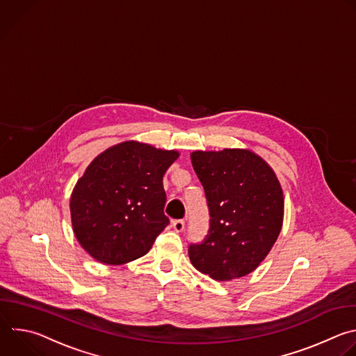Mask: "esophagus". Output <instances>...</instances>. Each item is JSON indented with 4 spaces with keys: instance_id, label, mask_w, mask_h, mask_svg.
<instances>
[{
    "instance_id": "1",
    "label": "esophagus",
    "mask_w": 356,
    "mask_h": 356,
    "mask_svg": "<svg viewBox=\"0 0 356 356\" xmlns=\"http://www.w3.org/2000/svg\"><path fill=\"white\" fill-rule=\"evenodd\" d=\"M172 227L176 232H181L184 229V221L183 220H175V221H172Z\"/></svg>"
}]
</instances>
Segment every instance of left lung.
<instances>
[{"instance_id":"8db88e82","label":"left lung","mask_w":356,"mask_h":356,"mask_svg":"<svg viewBox=\"0 0 356 356\" xmlns=\"http://www.w3.org/2000/svg\"><path fill=\"white\" fill-rule=\"evenodd\" d=\"M190 156L211 216L207 238L188 248L190 261L218 282L243 277L262 264L282 231L280 181L249 149L194 150Z\"/></svg>"}]
</instances>
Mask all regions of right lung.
Listing matches in <instances>:
<instances>
[{"label": "right lung", "mask_w": 356, "mask_h": 356, "mask_svg": "<svg viewBox=\"0 0 356 356\" xmlns=\"http://www.w3.org/2000/svg\"><path fill=\"white\" fill-rule=\"evenodd\" d=\"M179 155L125 140L94 158L70 197L73 232L91 258L124 265L146 255L169 224L163 175Z\"/></svg>", "instance_id": "right-lung-1"}]
</instances>
